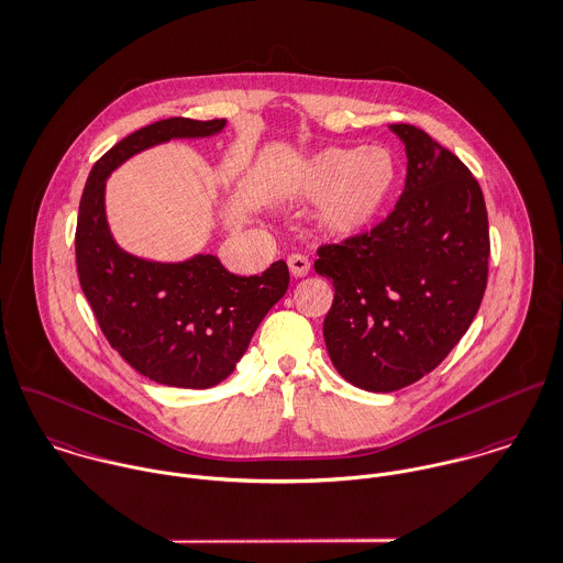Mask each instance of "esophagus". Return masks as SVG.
<instances>
[{"label": "esophagus", "mask_w": 563, "mask_h": 563, "mask_svg": "<svg viewBox=\"0 0 563 563\" xmlns=\"http://www.w3.org/2000/svg\"><path fill=\"white\" fill-rule=\"evenodd\" d=\"M287 265H289L291 276H296V278L307 276L309 269H311V261H309L305 254H291V256L287 258Z\"/></svg>", "instance_id": "34e87169"}]
</instances>
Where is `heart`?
I'll return each mask as SVG.
<instances>
[{
    "label": "heart",
    "mask_w": 563,
    "mask_h": 563,
    "mask_svg": "<svg viewBox=\"0 0 563 563\" xmlns=\"http://www.w3.org/2000/svg\"><path fill=\"white\" fill-rule=\"evenodd\" d=\"M397 181V162L388 148L335 146L300 170V190L324 201L320 223L335 236L364 230L386 206Z\"/></svg>",
    "instance_id": "1"
}]
</instances>
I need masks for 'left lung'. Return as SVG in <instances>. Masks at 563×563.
Segmentation results:
<instances>
[{
    "label": "left lung",
    "instance_id": "8db88e82",
    "mask_svg": "<svg viewBox=\"0 0 563 563\" xmlns=\"http://www.w3.org/2000/svg\"><path fill=\"white\" fill-rule=\"evenodd\" d=\"M408 155L406 188L375 228L318 247L333 283L324 342L357 388L393 393L432 373L478 313L489 274V219L481 184L412 124H390Z\"/></svg>",
    "mask_w": 563,
    "mask_h": 563
}]
</instances>
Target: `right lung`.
Segmentation results:
<instances>
[{"label":"right lung","mask_w":563,"mask_h":563,"mask_svg":"<svg viewBox=\"0 0 563 563\" xmlns=\"http://www.w3.org/2000/svg\"><path fill=\"white\" fill-rule=\"evenodd\" d=\"M225 118H166L133 131L91 168L76 221V269L82 294L111 349L151 382L210 388L247 351L267 311L285 296L289 269L272 263L261 276H234L217 256L151 263L122 252L104 219V179L126 157L170 137H203Z\"/></svg>","instance_id":"obj_1"}]
</instances>
